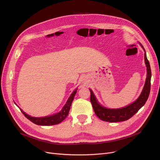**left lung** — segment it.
I'll list each match as a JSON object with an SVG mask.
<instances>
[{"label": "left lung", "instance_id": "1", "mask_svg": "<svg viewBox=\"0 0 160 160\" xmlns=\"http://www.w3.org/2000/svg\"><path fill=\"white\" fill-rule=\"evenodd\" d=\"M145 50L144 47L141 45ZM145 62L147 66V78L143 89L138 98L130 105L124 108L118 109H109L100 105L91 89H89L91 97L90 100L93 106V110L99 119L104 121L116 122L127 121L135 115L139 109L143 106L148 98L150 91V80H151V69L148 60H147L146 52H145Z\"/></svg>", "mask_w": 160, "mask_h": 160}]
</instances>
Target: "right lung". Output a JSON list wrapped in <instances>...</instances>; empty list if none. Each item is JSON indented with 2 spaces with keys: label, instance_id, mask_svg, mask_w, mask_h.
Wrapping results in <instances>:
<instances>
[{
  "label": "right lung",
  "instance_id": "add662e5",
  "mask_svg": "<svg viewBox=\"0 0 160 160\" xmlns=\"http://www.w3.org/2000/svg\"><path fill=\"white\" fill-rule=\"evenodd\" d=\"M78 88L76 89L69 97V98L67 100V101L65 106L63 107L62 110L56 114L50 115V116H47L43 117H31L28 115H27L26 113H24L21 109H20L21 112L24 115L27 117V118L30 120L33 123H34L37 125H41V126H50V125H54L60 123L62 122L66 117L68 115L70 108L71 106L72 100L74 98V96L77 93Z\"/></svg>",
  "mask_w": 160,
  "mask_h": 160
}]
</instances>
